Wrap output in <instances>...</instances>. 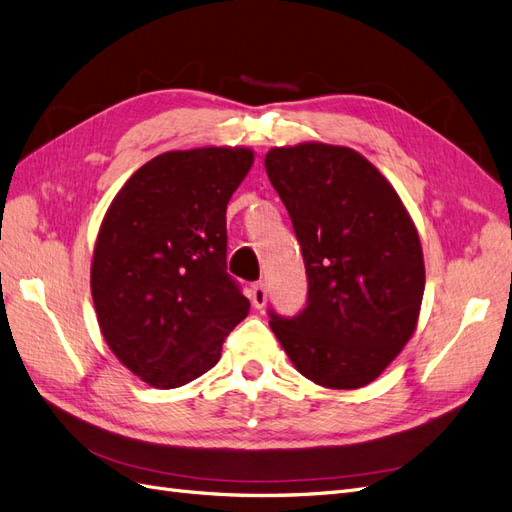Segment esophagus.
<instances>
[{
    "mask_svg": "<svg viewBox=\"0 0 512 512\" xmlns=\"http://www.w3.org/2000/svg\"><path fill=\"white\" fill-rule=\"evenodd\" d=\"M250 297H252V303H254L256 309L265 307V303H267V288H265V284L256 282V284L252 286V290H250Z\"/></svg>",
    "mask_w": 512,
    "mask_h": 512,
    "instance_id": "esophagus-1",
    "label": "esophagus"
}]
</instances>
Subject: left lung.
I'll return each instance as SVG.
<instances>
[{"label":"left lung","instance_id":"left-lung-1","mask_svg":"<svg viewBox=\"0 0 512 512\" xmlns=\"http://www.w3.org/2000/svg\"><path fill=\"white\" fill-rule=\"evenodd\" d=\"M269 181L301 245L307 301L271 307V329L305 378L361 389L408 344L425 290L423 250L397 192L348 147L271 149Z\"/></svg>","mask_w":512,"mask_h":512}]
</instances>
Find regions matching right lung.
I'll list each match as a JSON object with an SVG mask.
<instances>
[{
    "instance_id": "add662e5",
    "label": "right lung",
    "mask_w": 512,
    "mask_h": 512,
    "mask_svg": "<svg viewBox=\"0 0 512 512\" xmlns=\"http://www.w3.org/2000/svg\"><path fill=\"white\" fill-rule=\"evenodd\" d=\"M250 149L168 151L126 181L108 207L91 294L108 348L141 380L177 389L220 361L250 301L226 271V205Z\"/></svg>"
}]
</instances>
